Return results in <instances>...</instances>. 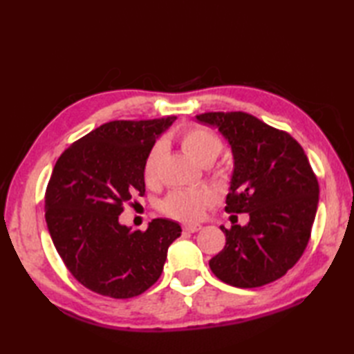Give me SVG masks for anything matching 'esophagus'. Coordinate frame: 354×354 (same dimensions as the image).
<instances>
[{
	"mask_svg": "<svg viewBox=\"0 0 354 354\" xmlns=\"http://www.w3.org/2000/svg\"><path fill=\"white\" fill-rule=\"evenodd\" d=\"M201 228H202V225H199V223H185L183 227V230L187 232H196Z\"/></svg>",
	"mask_w": 354,
	"mask_h": 354,
	"instance_id": "obj_1",
	"label": "esophagus"
}]
</instances>
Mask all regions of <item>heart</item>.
<instances>
[{"instance_id":"obj_1","label":"heart","mask_w":354,"mask_h":354,"mask_svg":"<svg viewBox=\"0 0 354 354\" xmlns=\"http://www.w3.org/2000/svg\"><path fill=\"white\" fill-rule=\"evenodd\" d=\"M179 145L193 161L201 165H209L222 153L223 141L214 131L204 126H192L179 133ZM164 147L158 142L149 150L142 162V179L146 185L152 187L158 183V170ZM212 194L207 190H179L170 193L162 202V213L175 219L194 221L212 204Z\"/></svg>"}]
</instances>
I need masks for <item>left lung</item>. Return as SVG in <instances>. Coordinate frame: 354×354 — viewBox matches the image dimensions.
Listing matches in <instances>:
<instances>
[{"instance_id": "left-lung-1", "label": "left lung", "mask_w": 354, "mask_h": 354, "mask_svg": "<svg viewBox=\"0 0 354 354\" xmlns=\"http://www.w3.org/2000/svg\"><path fill=\"white\" fill-rule=\"evenodd\" d=\"M196 120L217 127L232 150L225 212L250 216L245 227L221 225L227 243L209 260V269L236 288L272 283L293 268L309 243L319 199L310 162L288 132L246 112H205Z\"/></svg>"}]
</instances>
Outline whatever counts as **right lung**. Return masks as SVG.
<instances>
[{"label": "right lung", "instance_id": "right-lung-1", "mask_svg": "<svg viewBox=\"0 0 354 354\" xmlns=\"http://www.w3.org/2000/svg\"><path fill=\"white\" fill-rule=\"evenodd\" d=\"M175 120L104 123L56 161L45 221L66 269L89 290L118 299L141 295L160 278L169 246L181 236L169 219H153L146 231L118 222L124 205L145 194L142 162Z\"/></svg>", "mask_w": 354, "mask_h": 354}]
</instances>
